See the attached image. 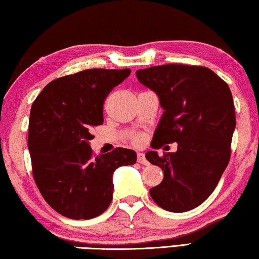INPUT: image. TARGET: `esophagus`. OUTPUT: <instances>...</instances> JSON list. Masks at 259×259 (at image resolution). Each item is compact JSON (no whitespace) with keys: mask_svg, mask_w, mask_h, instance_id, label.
I'll return each instance as SVG.
<instances>
[{"mask_svg":"<svg viewBox=\"0 0 259 259\" xmlns=\"http://www.w3.org/2000/svg\"><path fill=\"white\" fill-rule=\"evenodd\" d=\"M137 161L139 162V164H143V165H148V160L146 159V157H145L144 153H138L137 154Z\"/></svg>","mask_w":259,"mask_h":259,"instance_id":"esophagus-1","label":"esophagus"}]
</instances>
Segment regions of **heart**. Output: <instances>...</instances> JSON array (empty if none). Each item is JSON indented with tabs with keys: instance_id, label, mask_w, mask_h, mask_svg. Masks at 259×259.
I'll return each instance as SVG.
<instances>
[{
	"instance_id": "b5f03b06",
	"label": "heart",
	"mask_w": 259,
	"mask_h": 259,
	"mask_svg": "<svg viewBox=\"0 0 259 259\" xmlns=\"http://www.w3.org/2000/svg\"><path fill=\"white\" fill-rule=\"evenodd\" d=\"M145 138L144 136H141V134H138V136H134L133 137V144L134 145H141L144 143Z\"/></svg>"
}]
</instances>
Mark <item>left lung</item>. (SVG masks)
Instances as JSON below:
<instances>
[{"label": "left lung", "instance_id": "8db88e82", "mask_svg": "<svg viewBox=\"0 0 259 259\" xmlns=\"http://www.w3.org/2000/svg\"><path fill=\"white\" fill-rule=\"evenodd\" d=\"M140 83L158 95L164 109L152 148L178 144L177 152L146 159L164 172L150 194L169 212L199 206L213 192L229 164L236 128L235 106L228 83L206 67L162 65L137 70Z\"/></svg>", "mask_w": 259, "mask_h": 259}]
</instances>
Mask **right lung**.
Listing matches in <instances>:
<instances>
[{"label": "right lung", "mask_w": 259, "mask_h": 259, "mask_svg": "<svg viewBox=\"0 0 259 259\" xmlns=\"http://www.w3.org/2000/svg\"><path fill=\"white\" fill-rule=\"evenodd\" d=\"M131 69H86L46 86L30 109L28 148L42 197L60 214L91 219L113 198V173L133 165L137 153L116 148L93 157L92 127L104 122V101Z\"/></svg>", "instance_id": "obj_1"}]
</instances>
